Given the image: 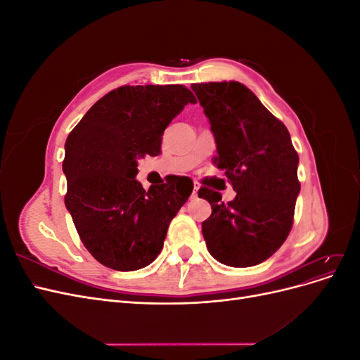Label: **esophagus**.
Listing matches in <instances>:
<instances>
[{
    "label": "esophagus",
    "mask_w": 360,
    "mask_h": 360,
    "mask_svg": "<svg viewBox=\"0 0 360 360\" xmlns=\"http://www.w3.org/2000/svg\"><path fill=\"white\" fill-rule=\"evenodd\" d=\"M198 191H200V186H198V184H193V191H192V198H197V197H198Z\"/></svg>",
    "instance_id": "34e87169"
}]
</instances>
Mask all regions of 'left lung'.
I'll use <instances>...</instances> for the list:
<instances>
[{
  "label": "left lung",
  "instance_id": "obj_1",
  "mask_svg": "<svg viewBox=\"0 0 360 360\" xmlns=\"http://www.w3.org/2000/svg\"><path fill=\"white\" fill-rule=\"evenodd\" d=\"M214 136L216 167L225 171L236 198L200 189L212 205L202 222L207 249L231 267H250L274 255L292 226L300 192L299 156L284 123L237 81L193 84Z\"/></svg>",
  "mask_w": 360,
  "mask_h": 360
}]
</instances>
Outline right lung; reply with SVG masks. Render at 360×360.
<instances>
[{"label":"right lung","mask_w":360,"mask_h":360,"mask_svg":"<svg viewBox=\"0 0 360 360\" xmlns=\"http://www.w3.org/2000/svg\"><path fill=\"white\" fill-rule=\"evenodd\" d=\"M188 103L183 85L120 86L97 101L66 139L64 202L84 246L101 264L132 271L153 263L169 222L191 197L186 180L146 191L138 159L160 153L163 130Z\"/></svg>","instance_id":"1"}]
</instances>
